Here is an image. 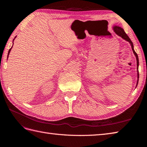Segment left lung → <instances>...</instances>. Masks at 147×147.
<instances>
[{"label": "left lung", "mask_w": 147, "mask_h": 147, "mask_svg": "<svg viewBox=\"0 0 147 147\" xmlns=\"http://www.w3.org/2000/svg\"><path fill=\"white\" fill-rule=\"evenodd\" d=\"M113 30L114 32L116 33L118 35H119V37H121L122 38H123L124 40H125L127 41L130 43L131 44V46L132 48V50L133 51V53H134V55L136 56V60H137V84H136V86H137V84H138V82H139V70H138V69H139V57H138V55L137 53H136V51H134V45H133V43L132 42V41L131 40V39L129 38L127 36V35L124 32L123 29H122L121 27H119L118 26H115L113 27Z\"/></svg>", "instance_id": "1"}]
</instances>
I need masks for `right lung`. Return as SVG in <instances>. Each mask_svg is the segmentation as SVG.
I'll list each match as a JSON object with an SVG mask.
<instances>
[{
    "instance_id": "obj_1",
    "label": "right lung",
    "mask_w": 147,
    "mask_h": 147,
    "mask_svg": "<svg viewBox=\"0 0 147 147\" xmlns=\"http://www.w3.org/2000/svg\"><path fill=\"white\" fill-rule=\"evenodd\" d=\"M16 38V37H15V38ZM15 38L14 39H13V41H14V40H15ZM11 48H12V47L10 49V50H9V51H8V56H7V58H8V55H9V54H10V51H11Z\"/></svg>"
}]
</instances>
